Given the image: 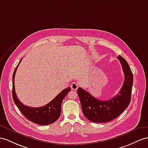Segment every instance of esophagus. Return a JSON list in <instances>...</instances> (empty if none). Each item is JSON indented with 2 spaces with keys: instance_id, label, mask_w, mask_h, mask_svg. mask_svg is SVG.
Returning a JSON list of instances; mask_svg holds the SVG:
<instances>
[{
  "instance_id": "esophagus-1",
  "label": "esophagus",
  "mask_w": 148,
  "mask_h": 148,
  "mask_svg": "<svg viewBox=\"0 0 148 148\" xmlns=\"http://www.w3.org/2000/svg\"><path fill=\"white\" fill-rule=\"evenodd\" d=\"M78 87V84L76 82H73L71 85V88L72 90H76Z\"/></svg>"
}]
</instances>
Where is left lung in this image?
<instances>
[{
  "mask_svg": "<svg viewBox=\"0 0 148 148\" xmlns=\"http://www.w3.org/2000/svg\"><path fill=\"white\" fill-rule=\"evenodd\" d=\"M117 58L120 61L124 71V81L116 96L108 100H100L81 87L77 90L83 113L91 122L103 123L112 121L123 112L130 103L133 75L124 58L119 55Z\"/></svg>",
  "mask_w": 148,
  "mask_h": 148,
  "instance_id": "left-lung-1",
  "label": "left lung"
}]
</instances>
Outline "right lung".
<instances>
[{
  "instance_id": "1",
  "label": "right lung",
  "mask_w": 148,
  "mask_h": 148,
  "mask_svg": "<svg viewBox=\"0 0 148 148\" xmlns=\"http://www.w3.org/2000/svg\"><path fill=\"white\" fill-rule=\"evenodd\" d=\"M17 64L13 73L12 77V97L14 102L18 109L20 110L24 116L35 124L39 125H49L56 121L60 116L61 107L63 100L71 90L70 87H68L61 92L55 99L46 105L40 107H31L24 106L20 102L16 95L14 86V77H15L17 68L21 60Z\"/></svg>"
}]
</instances>
